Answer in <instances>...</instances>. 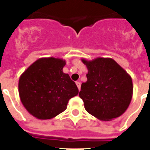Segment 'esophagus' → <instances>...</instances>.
<instances>
[{
    "label": "esophagus",
    "mask_w": 150,
    "mask_h": 150,
    "mask_svg": "<svg viewBox=\"0 0 150 150\" xmlns=\"http://www.w3.org/2000/svg\"><path fill=\"white\" fill-rule=\"evenodd\" d=\"M76 86H77L79 90H80V89H81V83L79 82H76Z\"/></svg>",
    "instance_id": "1"
}]
</instances>
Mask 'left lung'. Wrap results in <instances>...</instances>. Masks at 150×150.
<instances>
[{"instance_id": "left-lung-1", "label": "left lung", "mask_w": 150, "mask_h": 150, "mask_svg": "<svg viewBox=\"0 0 150 150\" xmlns=\"http://www.w3.org/2000/svg\"><path fill=\"white\" fill-rule=\"evenodd\" d=\"M86 66L87 81L82 83L80 98L85 109L100 121H110L126 111L133 94L132 80L114 59H82Z\"/></svg>"}]
</instances>
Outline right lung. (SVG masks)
Instances as JSON below:
<instances>
[{
  "label": "right lung",
  "mask_w": 150,
  "mask_h": 150,
  "mask_svg": "<svg viewBox=\"0 0 150 150\" xmlns=\"http://www.w3.org/2000/svg\"><path fill=\"white\" fill-rule=\"evenodd\" d=\"M65 64L63 59L42 57L20 76L21 102L36 118L47 120L56 117L65 110L68 100L79 93L75 82L63 72Z\"/></svg>",
  "instance_id": "add662e5"
}]
</instances>
